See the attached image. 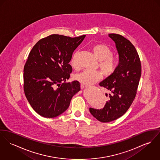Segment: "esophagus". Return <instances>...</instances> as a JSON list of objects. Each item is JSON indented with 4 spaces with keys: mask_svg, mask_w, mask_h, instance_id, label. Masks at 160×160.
<instances>
[{
    "mask_svg": "<svg viewBox=\"0 0 160 160\" xmlns=\"http://www.w3.org/2000/svg\"><path fill=\"white\" fill-rule=\"evenodd\" d=\"M88 87V86L87 85H84V84H81V88L82 89H83V88H87Z\"/></svg>",
    "mask_w": 160,
    "mask_h": 160,
    "instance_id": "obj_1",
    "label": "esophagus"
}]
</instances>
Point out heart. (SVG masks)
Returning <instances> with one entry per match:
<instances>
[{
	"label": "heart",
	"instance_id": "heart-1",
	"mask_svg": "<svg viewBox=\"0 0 160 160\" xmlns=\"http://www.w3.org/2000/svg\"><path fill=\"white\" fill-rule=\"evenodd\" d=\"M92 50L95 57L99 60V67L104 74L110 75L116 71L119 62L112 57L113 53L110 48L105 44H98L92 47ZM71 64L74 68L78 67L77 62V53L73 56ZM102 77V74L100 72L89 70H85L75 76V78L77 81L86 85L98 82Z\"/></svg>",
	"mask_w": 160,
	"mask_h": 160
}]
</instances>
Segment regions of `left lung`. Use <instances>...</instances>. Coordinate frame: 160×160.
<instances>
[{
	"instance_id": "1",
	"label": "left lung",
	"mask_w": 160,
	"mask_h": 160,
	"mask_svg": "<svg viewBox=\"0 0 160 160\" xmlns=\"http://www.w3.org/2000/svg\"><path fill=\"white\" fill-rule=\"evenodd\" d=\"M116 44L119 54L116 71L99 83L107 89L108 100L102 109L89 108L91 114L100 122L114 121L126 112L135 98L141 75V64L138 53L132 42L122 35H108Z\"/></svg>"
}]
</instances>
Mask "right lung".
Masks as SVG:
<instances>
[{"label":"right lung","mask_w":160,"mask_h":160,"mask_svg":"<svg viewBox=\"0 0 160 160\" xmlns=\"http://www.w3.org/2000/svg\"><path fill=\"white\" fill-rule=\"evenodd\" d=\"M85 36L51 35L38 41L30 51L24 68V90L40 116L53 118L60 115L80 90L78 81H66L72 72L69 64L72 53Z\"/></svg>","instance_id":"obj_1"}]
</instances>
